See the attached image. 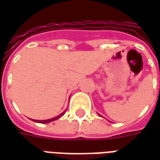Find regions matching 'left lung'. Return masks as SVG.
I'll return each instance as SVG.
<instances>
[{
    "label": "left lung",
    "instance_id": "8db88e82",
    "mask_svg": "<svg viewBox=\"0 0 160 160\" xmlns=\"http://www.w3.org/2000/svg\"><path fill=\"white\" fill-rule=\"evenodd\" d=\"M99 116H101V115H99Z\"/></svg>",
    "mask_w": 160,
    "mask_h": 160
}]
</instances>
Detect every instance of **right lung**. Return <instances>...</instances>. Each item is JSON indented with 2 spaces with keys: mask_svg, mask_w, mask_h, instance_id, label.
<instances>
[{
  "mask_svg": "<svg viewBox=\"0 0 160 160\" xmlns=\"http://www.w3.org/2000/svg\"><path fill=\"white\" fill-rule=\"evenodd\" d=\"M65 112H63L62 113H61L60 115H58L56 117H54V118H52V119H46V120H36V119H32L33 121L34 122H37V123H42V124H47V123H49V122H52V121H54V120H56V119H60L61 117H62L63 115L65 114Z\"/></svg>",
  "mask_w": 160,
  "mask_h": 160,
  "instance_id": "obj_1",
  "label": "right lung"
}]
</instances>
